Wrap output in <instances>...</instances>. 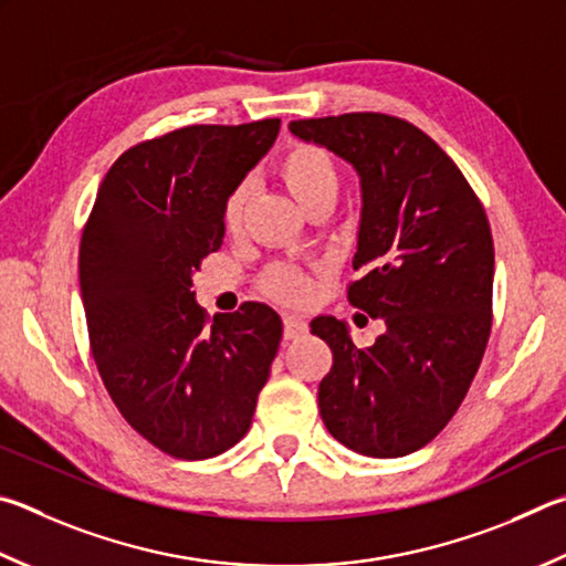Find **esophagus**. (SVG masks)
<instances>
[{
  "label": "esophagus",
  "mask_w": 566,
  "mask_h": 566,
  "mask_svg": "<svg viewBox=\"0 0 566 566\" xmlns=\"http://www.w3.org/2000/svg\"><path fill=\"white\" fill-rule=\"evenodd\" d=\"M306 332H310V324H306L302 316H296V314L284 316V338H286V342H294V338L304 336Z\"/></svg>",
  "instance_id": "34e87169"
}]
</instances>
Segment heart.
I'll return each instance as SVG.
<instances>
[{"instance_id": "b5f03b06", "label": "heart", "mask_w": 566, "mask_h": 566, "mask_svg": "<svg viewBox=\"0 0 566 566\" xmlns=\"http://www.w3.org/2000/svg\"><path fill=\"white\" fill-rule=\"evenodd\" d=\"M280 176L286 188L300 200L306 210L318 202H334L338 190H342V170L328 150L314 143H292L280 158ZM244 205H248V185H238L224 202V228L228 232H238ZM266 292L280 296L284 302H304L312 294L310 274L296 270L290 264H276L266 274Z\"/></svg>"}]
</instances>
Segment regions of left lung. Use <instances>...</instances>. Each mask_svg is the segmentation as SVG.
I'll list each match as a JSON object with an SVG mask.
<instances>
[{"mask_svg":"<svg viewBox=\"0 0 566 566\" xmlns=\"http://www.w3.org/2000/svg\"><path fill=\"white\" fill-rule=\"evenodd\" d=\"M361 178V224L348 302L386 332L356 348L348 326L316 316L334 364L318 384L328 433L354 453L400 458L455 416L492 326L495 250L488 214L438 143L386 113L292 120Z\"/></svg>","mask_w":566,"mask_h":566,"instance_id":"obj_1","label":"left lung"}]
</instances>
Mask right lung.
I'll list each match as a JSON object with an SVG mask.
<instances>
[{
    "instance_id": "1",
    "label": "right lung",
    "mask_w": 566,
    "mask_h": 566,
    "mask_svg": "<svg viewBox=\"0 0 566 566\" xmlns=\"http://www.w3.org/2000/svg\"><path fill=\"white\" fill-rule=\"evenodd\" d=\"M280 118L185 126L128 148L81 234L91 354L120 416L148 443L205 460L240 443L282 342L272 306L212 326L192 274L222 248L224 202L272 148Z\"/></svg>"
}]
</instances>
